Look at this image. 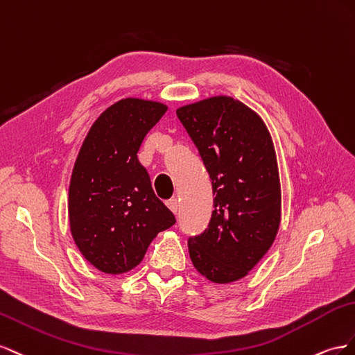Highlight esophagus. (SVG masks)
Instances as JSON below:
<instances>
[{
    "instance_id": "obj_1",
    "label": "esophagus",
    "mask_w": 355,
    "mask_h": 355,
    "mask_svg": "<svg viewBox=\"0 0 355 355\" xmlns=\"http://www.w3.org/2000/svg\"><path fill=\"white\" fill-rule=\"evenodd\" d=\"M166 207L172 211V212H177L178 209V200L175 198H172L169 200H166Z\"/></svg>"
}]
</instances>
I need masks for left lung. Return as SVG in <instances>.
Instances as JSON below:
<instances>
[{"label": "left lung", "instance_id": "obj_1", "mask_svg": "<svg viewBox=\"0 0 355 355\" xmlns=\"http://www.w3.org/2000/svg\"><path fill=\"white\" fill-rule=\"evenodd\" d=\"M208 171L214 211L208 229L189 238L191 263L217 284L244 278L266 254L281 221L275 148L257 113L230 96L177 110Z\"/></svg>", "mask_w": 355, "mask_h": 355}]
</instances>
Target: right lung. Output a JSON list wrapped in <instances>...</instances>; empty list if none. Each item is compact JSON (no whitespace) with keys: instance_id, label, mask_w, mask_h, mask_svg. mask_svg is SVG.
Wrapping results in <instances>:
<instances>
[{"instance_id":"obj_1","label":"right lung","mask_w":355,"mask_h":355,"mask_svg":"<svg viewBox=\"0 0 355 355\" xmlns=\"http://www.w3.org/2000/svg\"><path fill=\"white\" fill-rule=\"evenodd\" d=\"M166 110L155 101L121 99L95 120L78 151L68 191L69 227L101 272L134 269L159 232L175 223L137 156Z\"/></svg>"}]
</instances>
